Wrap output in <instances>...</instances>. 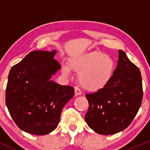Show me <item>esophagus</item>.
I'll list each match as a JSON object with an SVG mask.
<instances>
[{
    "label": "esophagus",
    "mask_w": 150,
    "mask_h": 150,
    "mask_svg": "<svg viewBox=\"0 0 150 150\" xmlns=\"http://www.w3.org/2000/svg\"><path fill=\"white\" fill-rule=\"evenodd\" d=\"M75 93L76 95H81V94H82V92H81L80 89L77 87H75Z\"/></svg>",
    "instance_id": "1"
}]
</instances>
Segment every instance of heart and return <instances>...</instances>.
I'll return each instance as SVG.
<instances>
[{"label": "heart", "instance_id": "1", "mask_svg": "<svg viewBox=\"0 0 150 150\" xmlns=\"http://www.w3.org/2000/svg\"><path fill=\"white\" fill-rule=\"evenodd\" d=\"M114 62L110 56L98 51L73 58L69 65L63 67V73L71 75V70L79 73L78 81L81 87L89 92L103 89L112 78Z\"/></svg>", "mask_w": 150, "mask_h": 150}]
</instances>
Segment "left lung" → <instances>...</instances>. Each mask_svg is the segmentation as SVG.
Here are the masks:
<instances>
[{
  "instance_id": "1",
  "label": "left lung",
  "mask_w": 150,
  "mask_h": 150,
  "mask_svg": "<svg viewBox=\"0 0 150 150\" xmlns=\"http://www.w3.org/2000/svg\"><path fill=\"white\" fill-rule=\"evenodd\" d=\"M118 65L111 81L103 89L86 94L89 108L85 121L101 135H112L130 125L143 97L140 69L124 51H118Z\"/></svg>"
}]
</instances>
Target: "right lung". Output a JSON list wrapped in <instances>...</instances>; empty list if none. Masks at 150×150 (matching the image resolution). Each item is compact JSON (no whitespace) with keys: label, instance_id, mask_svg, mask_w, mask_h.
<instances>
[{"label":"right lung","instance_id":"1","mask_svg":"<svg viewBox=\"0 0 150 150\" xmlns=\"http://www.w3.org/2000/svg\"><path fill=\"white\" fill-rule=\"evenodd\" d=\"M56 53L32 51L10 70L6 106L16 125L28 133L43 135L54 130L62 109L74 96L73 87L50 80L61 68Z\"/></svg>","mask_w":150,"mask_h":150}]
</instances>
